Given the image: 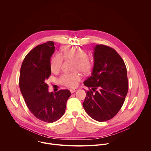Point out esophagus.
Masks as SVG:
<instances>
[{
	"label": "esophagus",
	"mask_w": 151,
	"mask_h": 151,
	"mask_svg": "<svg viewBox=\"0 0 151 151\" xmlns=\"http://www.w3.org/2000/svg\"><path fill=\"white\" fill-rule=\"evenodd\" d=\"M70 93L72 94V93H75V92L76 91V90H72V89H70Z\"/></svg>",
	"instance_id": "obj_1"
}]
</instances>
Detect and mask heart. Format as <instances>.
Here are the masks:
<instances>
[{"label": "heart", "instance_id": "heart-1", "mask_svg": "<svg viewBox=\"0 0 151 151\" xmlns=\"http://www.w3.org/2000/svg\"><path fill=\"white\" fill-rule=\"evenodd\" d=\"M63 56L66 60H74L73 70H79L83 73H88L92 69L93 63L88 57V54L81 48L66 47L63 49ZM63 56L56 54L50 60V68L52 72L57 73L61 68L63 61ZM82 75L78 71L64 73L58 78V82L69 88L76 87Z\"/></svg>", "mask_w": 151, "mask_h": 151}]
</instances>
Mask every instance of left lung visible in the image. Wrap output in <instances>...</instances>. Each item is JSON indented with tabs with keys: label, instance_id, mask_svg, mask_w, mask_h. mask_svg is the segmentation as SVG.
<instances>
[{
	"label": "left lung",
	"instance_id": "obj_1",
	"mask_svg": "<svg viewBox=\"0 0 151 151\" xmlns=\"http://www.w3.org/2000/svg\"><path fill=\"white\" fill-rule=\"evenodd\" d=\"M91 75L83 84L89 90L82 104L87 114L97 121L114 118L121 109L128 90L124 61L113 48L97 45L94 50Z\"/></svg>",
	"mask_w": 151,
	"mask_h": 151
}]
</instances>
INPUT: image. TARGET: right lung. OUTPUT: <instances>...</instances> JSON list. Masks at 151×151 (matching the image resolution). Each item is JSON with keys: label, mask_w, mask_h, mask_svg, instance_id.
Listing matches in <instances>:
<instances>
[{"label": "right lung", "mask_w": 151, "mask_h": 151, "mask_svg": "<svg viewBox=\"0 0 151 151\" xmlns=\"http://www.w3.org/2000/svg\"><path fill=\"white\" fill-rule=\"evenodd\" d=\"M54 45L52 41H48L30 51L21 65L19 80L21 93L29 111L36 118L49 123L64 115L71 95L69 90L48 91L45 81L51 74L50 59L55 51Z\"/></svg>", "instance_id": "add662e5"}]
</instances>
